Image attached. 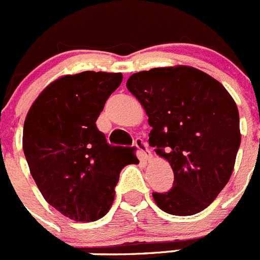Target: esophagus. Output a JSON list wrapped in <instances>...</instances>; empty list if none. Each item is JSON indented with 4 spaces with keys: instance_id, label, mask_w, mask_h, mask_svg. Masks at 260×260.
<instances>
[{
    "instance_id": "obj_1",
    "label": "esophagus",
    "mask_w": 260,
    "mask_h": 260,
    "mask_svg": "<svg viewBox=\"0 0 260 260\" xmlns=\"http://www.w3.org/2000/svg\"><path fill=\"white\" fill-rule=\"evenodd\" d=\"M134 146L138 148V156L142 162H147L151 158V153H149L148 148H147V143L140 138H137L134 142Z\"/></svg>"
}]
</instances>
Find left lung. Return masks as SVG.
<instances>
[{"label": "left lung", "mask_w": 260, "mask_h": 260, "mask_svg": "<svg viewBox=\"0 0 260 260\" xmlns=\"http://www.w3.org/2000/svg\"><path fill=\"white\" fill-rule=\"evenodd\" d=\"M126 87L148 114L149 144L174 171L171 189L153 192L158 208L180 216L208 208L230 180L241 143L230 92L187 66L134 73Z\"/></svg>", "instance_id": "1"}]
</instances>
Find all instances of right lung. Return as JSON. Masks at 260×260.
I'll return each instance as SVG.
<instances>
[{
  "instance_id": "add662e5",
  "label": "right lung",
  "mask_w": 260,
  "mask_h": 260,
  "mask_svg": "<svg viewBox=\"0 0 260 260\" xmlns=\"http://www.w3.org/2000/svg\"><path fill=\"white\" fill-rule=\"evenodd\" d=\"M121 81V73L64 76L40 94L25 118L23 151L33 179L52 208L77 222L108 213L121 170L132 162L95 123Z\"/></svg>"
}]
</instances>
